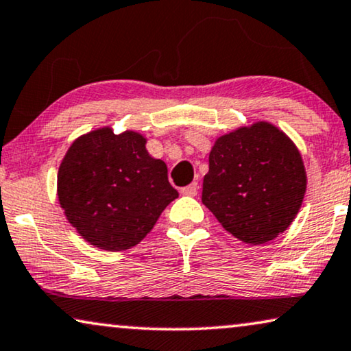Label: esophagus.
I'll use <instances>...</instances> for the list:
<instances>
[{
  "instance_id": "34e87169",
  "label": "esophagus",
  "mask_w": 351,
  "mask_h": 351,
  "mask_svg": "<svg viewBox=\"0 0 351 351\" xmlns=\"http://www.w3.org/2000/svg\"><path fill=\"white\" fill-rule=\"evenodd\" d=\"M197 192H199V184H197V182H191L189 186L182 187V189H181V194L182 195L194 197V195H197Z\"/></svg>"
}]
</instances>
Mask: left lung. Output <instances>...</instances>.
<instances>
[{
    "label": "left lung",
    "mask_w": 351,
    "mask_h": 351,
    "mask_svg": "<svg viewBox=\"0 0 351 351\" xmlns=\"http://www.w3.org/2000/svg\"><path fill=\"white\" fill-rule=\"evenodd\" d=\"M307 176L294 143L267 122L216 140L202 202L227 232L251 245L288 229L302 205Z\"/></svg>",
    "instance_id": "8db88e82"
}]
</instances>
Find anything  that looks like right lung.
I'll return each instance as SVG.
<instances>
[{"label": "right lung", "mask_w": 351, "mask_h": 351, "mask_svg": "<svg viewBox=\"0 0 351 351\" xmlns=\"http://www.w3.org/2000/svg\"><path fill=\"white\" fill-rule=\"evenodd\" d=\"M57 192L82 239L108 251L140 243L178 197L165 162L149 156L145 138L111 128L73 143L58 169Z\"/></svg>", "instance_id": "add662e5"}]
</instances>
